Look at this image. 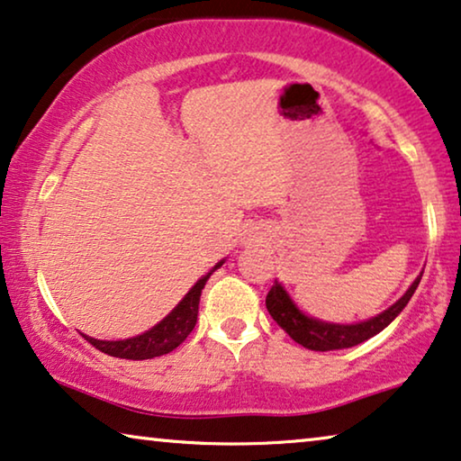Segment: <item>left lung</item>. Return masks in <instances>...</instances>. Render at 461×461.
Here are the masks:
<instances>
[{
  "label": "left lung",
  "instance_id": "1",
  "mask_svg": "<svg viewBox=\"0 0 461 461\" xmlns=\"http://www.w3.org/2000/svg\"><path fill=\"white\" fill-rule=\"evenodd\" d=\"M420 275L410 289L397 299L391 308L376 313L375 318L364 320V322L353 324H339V322H326V320H318L308 316L303 310L297 308L289 293L283 285L275 280L268 295H266V308H268L270 316L276 320V324L289 335L293 341L303 345L305 349L312 351H332V349H347V347H356L359 343L368 341L380 330H384L399 313L403 312L405 305L413 295V291L420 285Z\"/></svg>",
  "mask_w": 461,
  "mask_h": 461
}]
</instances>
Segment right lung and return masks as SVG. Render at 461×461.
Segmentation results:
<instances>
[{
  "instance_id": "1",
  "label": "right lung",
  "mask_w": 461,
  "mask_h": 461,
  "mask_svg": "<svg viewBox=\"0 0 461 461\" xmlns=\"http://www.w3.org/2000/svg\"><path fill=\"white\" fill-rule=\"evenodd\" d=\"M224 264V259L212 268L208 275H203L191 286L189 293L176 303V308L172 310L164 320H159L156 326H151L149 330L141 332V335L131 337V339H120V341H99V339L83 335L95 349L108 353L112 357H122V359H151L158 356H166L172 349H176L186 337L191 335V330L195 329L197 322V312H199V297H202V289L208 283V278Z\"/></svg>"
}]
</instances>
